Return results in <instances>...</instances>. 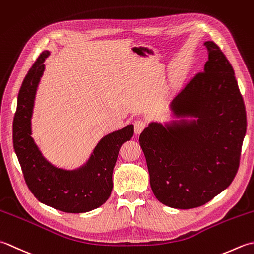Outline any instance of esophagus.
<instances>
[{
	"mask_svg": "<svg viewBox=\"0 0 254 254\" xmlns=\"http://www.w3.org/2000/svg\"><path fill=\"white\" fill-rule=\"evenodd\" d=\"M146 122L144 121H141V120H138L133 123V126H134V133L136 134H139L140 133L144 128H146Z\"/></svg>",
	"mask_w": 254,
	"mask_h": 254,
	"instance_id": "obj_1",
	"label": "esophagus"
}]
</instances>
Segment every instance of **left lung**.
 Here are the masks:
<instances>
[{
	"instance_id": "left-lung-1",
	"label": "left lung",
	"mask_w": 254,
	"mask_h": 254,
	"mask_svg": "<svg viewBox=\"0 0 254 254\" xmlns=\"http://www.w3.org/2000/svg\"><path fill=\"white\" fill-rule=\"evenodd\" d=\"M204 45L208 51L204 72L170 104L181 120L150 123L139 137L152 192L172 208L199 207L228 188L239 168L247 131L235 71L214 41Z\"/></svg>"
}]
</instances>
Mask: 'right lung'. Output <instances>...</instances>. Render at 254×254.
Returning a JSON list of instances; mask_svg holds the SVG:
<instances>
[{"label":"right lung","instance_id":"obj_1","mask_svg":"<svg viewBox=\"0 0 254 254\" xmlns=\"http://www.w3.org/2000/svg\"><path fill=\"white\" fill-rule=\"evenodd\" d=\"M49 51L35 61L20 86L13 121V144L30 192L43 204L64 213H86L103 205L113 190V170L118 151L130 140L133 125L106 134L90 159L75 170L59 169L45 159L32 138V115L36 91Z\"/></svg>","mask_w":254,"mask_h":254}]
</instances>
